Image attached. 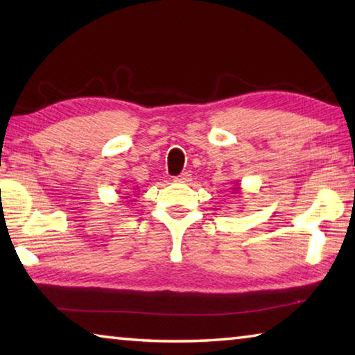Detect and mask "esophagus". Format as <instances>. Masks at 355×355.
Instances as JSON below:
<instances>
[{"label": "esophagus", "mask_w": 355, "mask_h": 355, "mask_svg": "<svg viewBox=\"0 0 355 355\" xmlns=\"http://www.w3.org/2000/svg\"><path fill=\"white\" fill-rule=\"evenodd\" d=\"M192 180V175L189 172H183L182 175H178L177 178H175V182H180V183H189Z\"/></svg>", "instance_id": "esophagus-1"}]
</instances>
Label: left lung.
I'll list each match as a JSON object with an SVG mask.
<instances>
[{"label": "left lung", "instance_id": "1", "mask_svg": "<svg viewBox=\"0 0 355 355\" xmlns=\"http://www.w3.org/2000/svg\"><path fill=\"white\" fill-rule=\"evenodd\" d=\"M232 189H233V194H236V192L241 191V189H239V186H238V188H232Z\"/></svg>", "mask_w": 355, "mask_h": 355}]
</instances>
